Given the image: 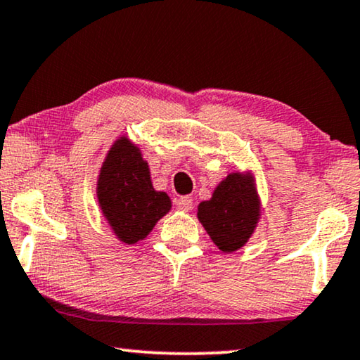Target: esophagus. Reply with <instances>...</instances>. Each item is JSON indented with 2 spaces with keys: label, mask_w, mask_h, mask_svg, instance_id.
<instances>
[{
  "label": "esophagus",
  "mask_w": 360,
  "mask_h": 360,
  "mask_svg": "<svg viewBox=\"0 0 360 360\" xmlns=\"http://www.w3.org/2000/svg\"><path fill=\"white\" fill-rule=\"evenodd\" d=\"M176 203H178V207L184 212H189L192 205H194V202H192V197H187V195L178 198V202H176Z\"/></svg>",
  "instance_id": "obj_1"
}]
</instances>
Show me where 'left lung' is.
<instances>
[{
	"mask_svg": "<svg viewBox=\"0 0 360 360\" xmlns=\"http://www.w3.org/2000/svg\"><path fill=\"white\" fill-rule=\"evenodd\" d=\"M197 218L219 250L244 248L260 219L254 176L229 173L213 191L210 200L198 203Z\"/></svg>",
	"mask_w": 360,
	"mask_h": 360,
	"instance_id": "obj_1",
	"label": "left lung"
}]
</instances>
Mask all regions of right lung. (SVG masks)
Here are the masks:
<instances>
[{
    "label": "right lung",
    "mask_w": 360,
    "mask_h": 360,
    "mask_svg": "<svg viewBox=\"0 0 360 360\" xmlns=\"http://www.w3.org/2000/svg\"><path fill=\"white\" fill-rule=\"evenodd\" d=\"M98 205L121 243L146 239L160 218L171 210L166 192L153 189L148 163L127 137L112 143L96 181Z\"/></svg>",
    "instance_id": "add662e5"
}]
</instances>
